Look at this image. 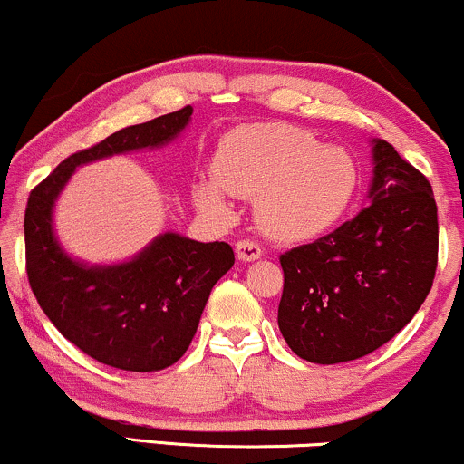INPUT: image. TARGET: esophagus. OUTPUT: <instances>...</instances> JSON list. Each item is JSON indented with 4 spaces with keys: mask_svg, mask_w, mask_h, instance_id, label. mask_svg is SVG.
Segmentation results:
<instances>
[{
    "mask_svg": "<svg viewBox=\"0 0 464 464\" xmlns=\"http://www.w3.org/2000/svg\"><path fill=\"white\" fill-rule=\"evenodd\" d=\"M236 255L239 262H255V259L262 257V248L250 239H239L236 244Z\"/></svg>",
    "mask_w": 464,
    "mask_h": 464,
    "instance_id": "esophagus-1",
    "label": "esophagus"
}]
</instances>
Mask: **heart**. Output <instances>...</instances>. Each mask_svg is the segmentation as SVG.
I'll return each instance as SVG.
<instances>
[{"label":"heart","instance_id":"1","mask_svg":"<svg viewBox=\"0 0 464 464\" xmlns=\"http://www.w3.org/2000/svg\"><path fill=\"white\" fill-rule=\"evenodd\" d=\"M360 183L355 159L321 146L292 124H248L231 130L214 154V177L196 179L191 196L202 214L228 220V194L255 198V222L266 236L301 242L332 228Z\"/></svg>","mask_w":464,"mask_h":464}]
</instances>
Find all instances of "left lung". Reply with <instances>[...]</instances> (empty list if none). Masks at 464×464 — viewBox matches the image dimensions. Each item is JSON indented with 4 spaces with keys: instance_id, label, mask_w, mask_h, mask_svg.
Instances as JSON below:
<instances>
[{
    "instance_id": "8db88e82",
    "label": "left lung",
    "mask_w": 464,
    "mask_h": 464,
    "mask_svg": "<svg viewBox=\"0 0 464 464\" xmlns=\"http://www.w3.org/2000/svg\"><path fill=\"white\" fill-rule=\"evenodd\" d=\"M366 207L335 231L281 255L279 329L314 364L358 360L423 305L439 257L432 185L391 143L371 140Z\"/></svg>"
}]
</instances>
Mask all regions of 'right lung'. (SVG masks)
<instances>
[{"instance_id":"1","label":"right lung","mask_w":464,"mask_h":464,"mask_svg":"<svg viewBox=\"0 0 464 464\" xmlns=\"http://www.w3.org/2000/svg\"><path fill=\"white\" fill-rule=\"evenodd\" d=\"M194 109L126 126L65 159L32 189L25 207V270L41 310L69 343L121 371L150 372L183 358L211 287L231 270L227 242L161 233L126 262L89 264L69 255L54 231V207L76 168L113 154L157 150L179 140Z\"/></svg>"}]
</instances>
